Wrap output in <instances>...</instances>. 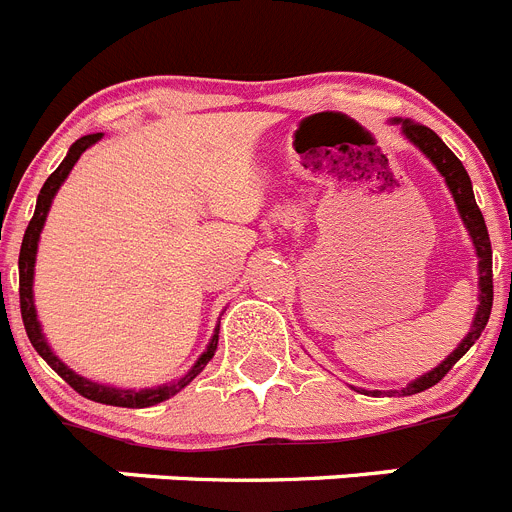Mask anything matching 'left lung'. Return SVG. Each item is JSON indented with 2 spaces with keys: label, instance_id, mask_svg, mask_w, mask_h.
Instances as JSON below:
<instances>
[{
  "label": "left lung",
  "instance_id": "left-lung-1",
  "mask_svg": "<svg viewBox=\"0 0 512 512\" xmlns=\"http://www.w3.org/2000/svg\"><path fill=\"white\" fill-rule=\"evenodd\" d=\"M397 122H402V133L408 135L415 146H418L425 156L431 158L433 164H436V169L441 171L443 179H446L451 194H454L456 207H459L461 220H464V225H467L479 256V307H477V315H474L472 330H469V336L459 343V348H456L454 354L443 361L441 366H436L433 372L423 374V377L415 379L413 384H408V387L402 390V395H415V392H423L428 390V387H433V384L441 382V379L451 372V366H454L461 356L467 354L469 348L474 346V341L482 336V330H485L487 320H490V310H492V246H490V233H487L485 217H482L477 202H474L472 182H469L467 169L461 166L459 158L451 153V148L446 146V143H443L431 128H425V125H420V122H413V120H397Z\"/></svg>",
  "mask_w": 512,
  "mask_h": 512
}]
</instances>
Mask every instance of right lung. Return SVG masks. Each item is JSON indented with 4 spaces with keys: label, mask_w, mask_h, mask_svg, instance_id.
I'll return each mask as SVG.
<instances>
[{
    "label": "right lung",
    "mask_w": 512,
    "mask_h": 512,
    "mask_svg": "<svg viewBox=\"0 0 512 512\" xmlns=\"http://www.w3.org/2000/svg\"><path fill=\"white\" fill-rule=\"evenodd\" d=\"M99 138H102V133L84 135V138L76 140L74 146L69 148V156L63 158V164L58 166V169L53 171L48 179H45L43 189H40L38 205H35V215H33V220H30V225H27L25 238H22V246H20V312H22V323H25L27 338H30V343H33L35 351H38V354L43 356L45 361H48V366H51L53 372H56L61 379H66V382H69L81 397H87V400H94V402H102V405H115V408H151V405H158V402L169 400V397H174L176 392L184 390V387H187V384L192 382V379L197 377L202 369H205L207 361L215 356L217 330H215V336H212V341H210V346H207L205 354L200 356V361H197V364H194L182 379H176L174 384H166V387H156V390L135 392V390H115V387H104V384L89 382V379H84V377H79V374L71 372L69 366L61 364V361L53 356V351L48 348V343H45L43 333H40L38 318H35L33 266H35V251H38V238H40V230H43L45 215H48V210H51V202H53V197H56L58 187H61L63 179L69 176V171L74 169V164L81 158V153L87 151L92 143H97Z\"/></svg>",
    "instance_id": "obj_1"
}]
</instances>
